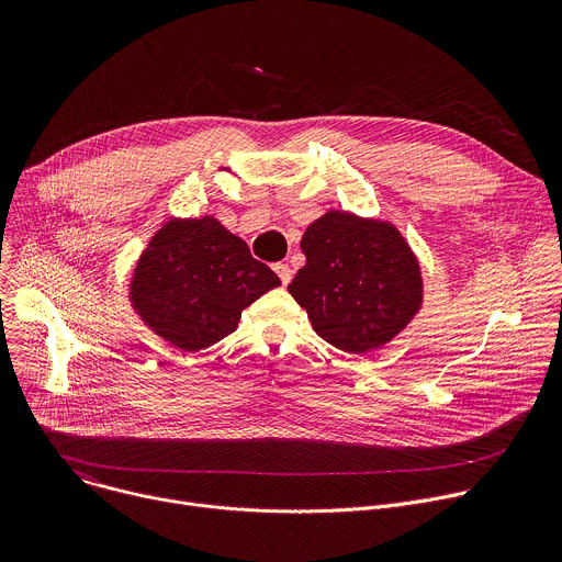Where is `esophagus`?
<instances>
[{
    "mask_svg": "<svg viewBox=\"0 0 562 562\" xmlns=\"http://www.w3.org/2000/svg\"><path fill=\"white\" fill-rule=\"evenodd\" d=\"M273 271L278 273V278H280V282H282V284H289V282H291L293 271H291V267H289V265H284V262H276V265H273Z\"/></svg>",
    "mask_w": 562,
    "mask_h": 562,
    "instance_id": "obj_1",
    "label": "esophagus"
}]
</instances>
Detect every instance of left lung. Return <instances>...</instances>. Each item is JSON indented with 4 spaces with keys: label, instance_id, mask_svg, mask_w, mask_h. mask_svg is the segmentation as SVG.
<instances>
[{
    "label": "left lung",
    "instance_id": "obj_1",
    "mask_svg": "<svg viewBox=\"0 0 562 562\" xmlns=\"http://www.w3.org/2000/svg\"><path fill=\"white\" fill-rule=\"evenodd\" d=\"M302 251L289 293L315 334L347 353L389 342L420 304L418 262L391 224L331 211L306 228Z\"/></svg>",
    "mask_w": 562,
    "mask_h": 562
}]
</instances>
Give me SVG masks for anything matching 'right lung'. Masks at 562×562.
I'll use <instances>...</instances> for the list:
<instances>
[{"mask_svg":"<svg viewBox=\"0 0 562 562\" xmlns=\"http://www.w3.org/2000/svg\"><path fill=\"white\" fill-rule=\"evenodd\" d=\"M280 284L245 239L213 217L171 222L144 251L131 284L146 323L180 349L198 351L235 331L243 308Z\"/></svg>","mask_w":562,"mask_h":562,"instance_id":"add662e5","label":"right lung"}]
</instances>
